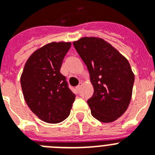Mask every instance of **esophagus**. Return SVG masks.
I'll return each instance as SVG.
<instances>
[{"label":"esophagus","mask_w":155,"mask_h":155,"mask_svg":"<svg viewBox=\"0 0 155 155\" xmlns=\"http://www.w3.org/2000/svg\"><path fill=\"white\" fill-rule=\"evenodd\" d=\"M81 83H79V84L78 86H77L76 87V88H77V90H78V91H79V90L81 89Z\"/></svg>","instance_id":"obj_1"}]
</instances>
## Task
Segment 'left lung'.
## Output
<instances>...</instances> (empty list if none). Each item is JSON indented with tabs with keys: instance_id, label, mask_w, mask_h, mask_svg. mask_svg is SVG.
<instances>
[{
	"instance_id": "left-lung-1",
	"label": "left lung",
	"mask_w": 155,
	"mask_h": 155,
	"mask_svg": "<svg viewBox=\"0 0 155 155\" xmlns=\"http://www.w3.org/2000/svg\"><path fill=\"white\" fill-rule=\"evenodd\" d=\"M73 44L94 87L87 101L91 115L102 123L115 121L125 113L132 95L134 75L128 61L100 38L84 37Z\"/></svg>"
}]
</instances>
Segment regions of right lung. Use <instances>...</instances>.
I'll list each match as a JSON object with an SVG mask.
<instances>
[{
	"label": "right lung",
	"instance_id": "obj_1",
	"mask_svg": "<svg viewBox=\"0 0 155 155\" xmlns=\"http://www.w3.org/2000/svg\"><path fill=\"white\" fill-rule=\"evenodd\" d=\"M71 42H51L34 52L21 77L23 95L32 113L42 121L58 124L68 117L75 94L61 73Z\"/></svg>",
	"mask_w": 155,
	"mask_h": 155
}]
</instances>
